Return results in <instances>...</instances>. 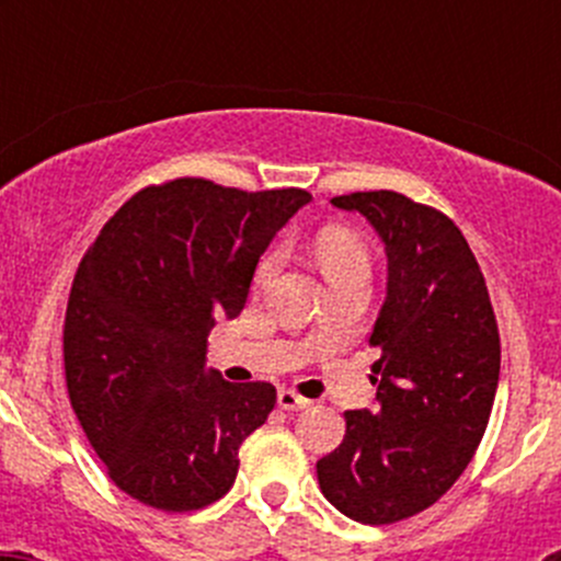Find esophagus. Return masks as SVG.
I'll list each match as a JSON object with an SVG mask.
<instances>
[{
	"mask_svg": "<svg viewBox=\"0 0 561 561\" xmlns=\"http://www.w3.org/2000/svg\"><path fill=\"white\" fill-rule=\"evenodd\" d=\"M276 401H279L282 410H307L309 407V399H304V396H298L296 390H290V388H279Z\"/></svg>",
	"mask_w": 561,
	"mask_h": 561,
	"instance_id": "1",
	"label": "esophagus"
}]
</instances>
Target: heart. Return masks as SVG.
I'll use <instances>...</instances> for the list:
<instances>
[{"label": "heart", "instance_id": "1", "mask_svg": "<svg viewBox=\"0 0 561 561\" xmlns=\"http://www.w3.org/2000/svg\"><path fill=\"white\" fill-rule=\"evenodd\" d=\"M317 260L322 265V274L328 279L339 274H347V271H360V268H369V257H366V249L360 244L358 239H353L350 233L344 230H322L320 239H317ZM282 263V252L274 249L263 257L260 263L257 274H254V285L265 287L271 279L276 276Z\"/></svg>", "mask_w": 561, "mask_h": 561}]
</instances>
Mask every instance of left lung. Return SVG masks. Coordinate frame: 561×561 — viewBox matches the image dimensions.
Listing matches in <instances>:
<instances>
[{
	"label": "left lung",
	"mask_w": 561,
	"mask_h": 561,
	"mask_svg": "<svg viewBox=\"0 0 561 561\" xmlns=\"http://www.w3.org/2000/svg\"><path fill=\"white\" fill-rule=\"evenodd\" d=\"M386 247V301L371 331L377 410L317 461L320 491L360 524H393L439 500L480 445L500 382V331L483 271L445 214L399 192L333 197Z\"/></svg>",
	"instance_id": "1"
}]
</instances>
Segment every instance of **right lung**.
<instances>
[{
    "label": "right lung",
    "instance_id": "obj_1",
    "mask_svg": "<svg viewBox=\"0 0 561 561\" xmlns=\"http://www.w3.org/2000/svg\"><path fill=\"white\" fill-rule=\"evenodd\" d=\"M309 201L179 179L129 197L83 254L65 317L67 393L133 500L201 511L236 483L276 388L208 369V331L241 314L260 254Z\"/></svg>",
    "mask_w": 561,
    "mask_h": 561
}]
</instances>
